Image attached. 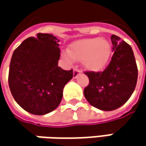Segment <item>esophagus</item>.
<instances>
[{"mask_svg":"<svg viewBox=\"0 0 146 146\" xmlns=\"http://www.w3.org/2000/svg\"><path fill=\"white\" fill-rule=\"evenodd\" d=\"M82 73L81 70H79V69H78V68H75L74 70H73V78H76L80 73Z\"/></svg>","mask_w":146,"mask_h":146,"instance_id":"esophagus-1","label":"esophagus"}]
</instances>
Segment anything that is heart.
<instances>
[{"label": "heart", "instance_id": "obj_1", "mask_svg": "<svg viewBox=\"0 0 146 146\" xmlns=\"http://www.w3.org/2000/svg\"><path fill=\"white\" fill-rule=\"evenodd\" d=\"M69 53H64L66 60L72 58L82 61L87 70L92 72L102 71L110 59L111 44L106 39H83L73 43L69 48Z\"/></svg>", "mask_w": 146, "mask_h": 146}]
</instances>
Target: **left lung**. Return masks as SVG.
<instances>
[{
	"instance_id": "left-lung-1",
	"label": "left lung",
	"mask_w": 146,
	"mask_h": 146,
	"mask_svg": "<svg viewBox=\"0 0 146 146\" xmlns=\"http://www.w3.org/2000/svg\"><path fill=\"white\" fill-rule=\"evenodd\" d=\"M113 55L102 72H85L89 84L84 88L87 101L102 111H113L128 101L135 88L138 69L131 47L112 35Z\"/></svg>"
}]
</instances>
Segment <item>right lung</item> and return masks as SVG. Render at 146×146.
I'll list each match as a JSON object with an SVG mask.
<instances>
[{
	"instance_id": "right-lung-1",
	"label": "right lung",
	"mask_w": 146,
	"mask_h": 146,
	"mask_svg": "<svg viewBox=\"0 0 146 146\" xmlns=\"http://www.w3.org/2000/svg\"><path fill=\"white\" fill-rule=\"evenodd\" d=\"M59 40L50 34H37L14 51L8 82L15 102L34 115H45L61 102L63 90L73 78V70L58 66Z\"/></svg>"
}]
</instances>
